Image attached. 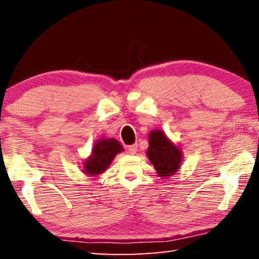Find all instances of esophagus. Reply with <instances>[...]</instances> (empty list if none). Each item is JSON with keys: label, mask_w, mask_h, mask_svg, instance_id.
Returning <instances> with one entry per match:
<instances>
[{"label": "esophagus", "mask_w": 259, "mask_h": 259, "mask_svg": "<svg viewBox=\"0 0 259 259\" xmlns=\"http://www.w3.org/2000/svg\"><path fill=\"white\" fill-rule=\"evenodd\" d=\"M137 147H138L137 144H133V145L128 146V153H129V154H136V152H137Z\"/></svg>", "instance_id": "esophagus-1"}]
</instances>
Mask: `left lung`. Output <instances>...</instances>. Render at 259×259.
Returning a JSON list of instances; mask_svg holds the SVG:
<instances>
[{
	"label": "left lung",
	"instance_id": "8db88e82",
	"mask_svg": "<svg viewBox=\"0 0 259 259\" xmlns=\"http://www.w3.org/2000/svg\"><path fill=\"white\" fill-rule=\"evenodd\" d=\"M150 147L147 157L161 177L171 176L181 166L182 152L169 142L166 136L160 130H153L148 136Z\"/></svg>",
	"mask_w": 259,
	"mask_h": 259
}]
</instances>
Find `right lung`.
Here are the masks:
<instances>
[{"label": "right lung", "mask_w": 259, "mask_h": 259, "mask_svg": "<svg viewBox=\"0 0 259 259\" xmlns=\"http://www.w3.org/2000/svg\"><path fill=\"white\" fill-rule=\"evenodd\" d=\"M120 152L121 144L114 138L98 140L93 148V154L84 162V172L91 176L104 172Z\"/></svg>", "instance_id": "1"}]
</instances>
